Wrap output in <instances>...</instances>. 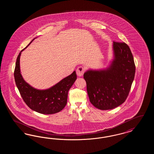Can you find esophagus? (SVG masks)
I'll return each mask as SVG.
<instances>
[{"mask_svg": "<svg viewBox=\"0 0 154 154\" xmlns=\"http://www.w3.org/2000/svg\"><path fill=\"white\" fill-rule=\"evenodd\" d=\"M85 71V69H84L83 67L79 66V67L77 69V70H76V73H77V75L78 76L81 77V76H82V75L84 74Z\"/></svg>", "mask_w": 154, "mask_h": 154, "instance_id": "1", "label": "esophagus"}]
</instances>
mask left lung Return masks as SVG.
<instances>
[{
    "label": "left lung",
    "mask_w": 154,
    "mask_h": 154,
    "mask_svg": "<svg viewBox=\"0 0 154 154\" xmlns=\"http://www.w3.org/2000/svg\"><path fill=\"white\" fill-rule=\"evenodd\" d=\"M113 51L109 67L84 74L89 100L100 110L113 109L125 102L134 78L136 67L129 46L114 42Z\"/></svg>",
    "instance_id": "1"
}]
</instances>
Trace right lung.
Wrapping results in <instances>:
<instances>
[{"instance_id":"obj_1","label":"right lung","mask_w":154,"mask_h":154,"mask_svg":"<svg viewBox=\"0 0 154 154\" xmlns=\"http://www.w3.org/2000/svg\"><path fill=\"white\" fill-rule=\"evenodd\" d=\"M32 41L20 52L17 59L14 72L15 84L23 101L30 109L43 114H55L65 107L68 91L76 80L77 75L74 71L73 73L47 89L39 90L31 87L22 77L20 72V59L21 52Z\"/></svg>"}]
</instances>
